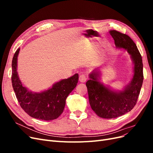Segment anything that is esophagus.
Returning <instances> with one entry per match:
<instances>
[{
    "label": "esophagus",
    "mask_w": 153,
    "mask_h": 153,
    "mask_svg": "<svg viewBox=\"0 0 153 153\" xmlns=\"http://www.w3.org/2000/svg\"><path fill=\"white\" fill-rule=\"evenodd\" d=\"M87 80V77L85 75H84V74H82V75H80L79 76V81L82 83H84V82H85Z\"/></svg>",
    "instance_id": "obj_1"
}]
</instances>
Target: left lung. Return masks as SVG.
<instances>
[{"instance_id": "obj_1", "label": "left lung", "mask_w": 153, "mask_h": 153, "mask_svg": "<svg viewBox=\"0 0 153 153\" xmlns=\"http://www.w3.org/2000/svg\"><path fill=\"white\" fill-rule=\"evenodd\" d=\"M109 32L115 47L126 50L130 55L134 67L131 80L122 91L103 85L100 81L99 69L89 74L90 79L86 82L89 103L96 115L104 119L116 118L131 111L137 103L143 80L142 59L135 43L126 34L115 30Z\"/></svg>"}]
</instances>
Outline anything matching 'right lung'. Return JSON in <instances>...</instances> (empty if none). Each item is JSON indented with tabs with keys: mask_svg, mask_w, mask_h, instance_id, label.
I'll return each mask as SVG.
<instances>
[{
	"mask_svg": "<svg viewBox=\"0 0 153 153\" xmlns=\"http://www.w3.org/2000/svg\"><path fill=\"white\" fill-rule=\"evenodd\" d=\"M19 52L20 48L13 58L11 81L20 106L35 119L51 121L58 118L63 112L67 97L77 85L78 74L55 83L48 90L41 92H32L22 85L18 76L17 58Z\"/></svg>",
	"mask_w": 153,
	"mask_h": 153,
	"instance_id": "add662e5",
	"label": "right lung"
}]
</instances>
